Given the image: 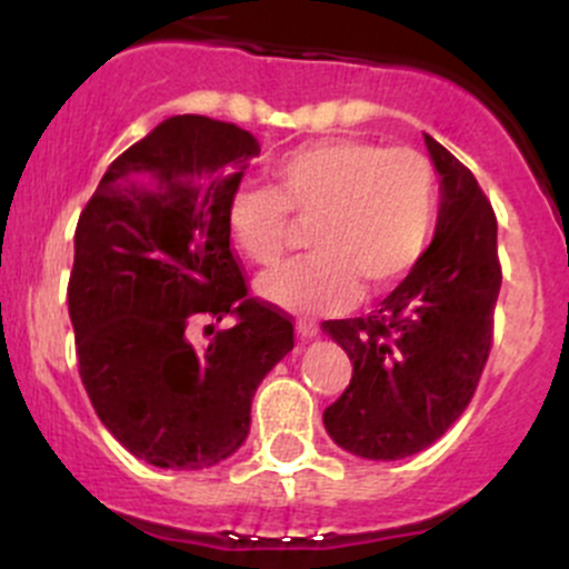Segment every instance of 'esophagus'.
<instances>
[{
  "mask_svg": "<svg viewBox=\"0 0 569 569\" xmlns=\"http://www.w3.org/2000/svg\"><path fill=\"white\" fill-rule=\"evenodd\" d=\"M297 332H300V338H317V332H319V325L317 321H311V319H300L297 321Z\"/></svg>",
  "mask_w": 569,
  "mask_h": 569,
  "instance_id": "esophagus-1",
  "label": "esophagus"
}]
</instances>
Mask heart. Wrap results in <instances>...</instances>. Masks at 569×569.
Instances as JSON below:
<instances>
[{
    "label": "heart",
    "instance_id": "b5f03b06",
    "mask_svg": "<svg viewBox=\"0 0 569 569\" xmlns=\"http://www.w3.org/2000/svg\"><path fill=\"white\" fill-rule=\"evenodd\" d=\"M272 176L274 189H233L226 220L239 252L267 269L289 250L295 222L311 228L313 256L261 280L283 311H338L358 289L380 295L421 261L438 214V173L421 151L327 140L286 153Z\"/></svg>",
    "mask_w": 569,
    "mask_h": 569
}]
</instances>
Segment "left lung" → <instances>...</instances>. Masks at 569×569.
I'll return each mask as SVG.
<instances>
[{
  "instance_id": "left-lung-1",
  "label": "left lung",
  "mask_w": 569,
  "mask_h": 569,
  "mask_svg": "<svg viewBox=\"0 0 569 569\" xmlns=\"http://www.w3.org/2000/svg\"><path fill=\"white\" fill-rule=\"evenodd\" d=\"M423 142L443 192L432 244L369 317L325 321L352 360V380L325 410V427L366 460H401L446 435L473 399L492 347L496 211L455 153L429 134Z\"/></svg>"
}]
</instances>
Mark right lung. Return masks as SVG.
Segmentation results:
<instances>
[{"label":"right lung","mask_w":569,"mask_h":569,"mask_svg":"<svg viewBox=\"0 0 569 569\" xmlns=\"http://www.w3.org/2000/svg\"><path fill=\"white\" fill-rule=\"evenodd\" d=\"M258 140L203 114L162 120L120 153L82 209L68 313L79 377L101 423L140 460L200 470L250 432L256 388L295 347V325L250 295L228 198ZM233 316L203 353L200 318Z\"/></svg>","instance_id":"1"}]
</instances>
